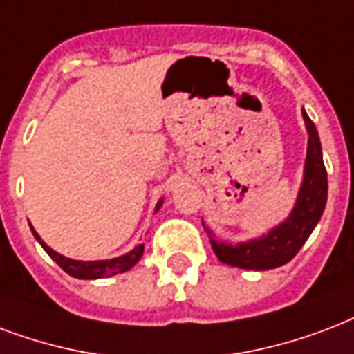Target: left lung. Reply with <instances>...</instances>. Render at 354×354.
Returning a JSON list of instances; mask_svg holds the SVG:
<instances>
[{
	"mask_svg": "<svg viewBox=\"0 0 354 354\" xmlns=\"http://www.w3.org/2000/svg\"><path fill=\"white\" fill-rule=\"evenodd\" d=\"M303 118L308 129V149H306L305 179L292 214L284 223L268 232V236L236 243V245L218 242L212 231L207 229L212 249L223 264L257 271L273 270L286 264L303 248V243L308 240L322 218L327 203V169L323 164L322 144H319L316 125L306 116V112H303Z\"/></svg>",
	"mask_w": 354,
	"mask_h": 354,
	"instance_id": "8db88e82",
	"label": "left lung"
}]
</instances>
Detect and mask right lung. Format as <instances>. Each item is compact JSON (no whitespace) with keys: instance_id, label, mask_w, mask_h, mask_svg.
<instances>
[{"instance_id":"right-lung-1","label":"right lung","mask_w":354,"mask_h":354,"mask_svg":"<svg viewBox=\"0 0 354 354\" xmlns=\"http://www.w3.org/2000/svg\"><path fill=\"white\" fill-rule=\"evenodd\" d=\"M160 203L158 201L157 210L160 208ZM32 234L37 238L40 245L44 248V251L51 257V259L57 262V264L62 268V270L68 273V275L75 277V279H103V277H111L116 275V273H123V271L131 270L140 259H142V254H144V243H138L133 251H129L127 254H123V257H118V259L112 260H95V262H81V260H72V259H66L62 254H59L57 251H53L51 248H48L46 243L42 242V238L38 236L37 231L31 227Z\"/></svg>"}]
</instances>
